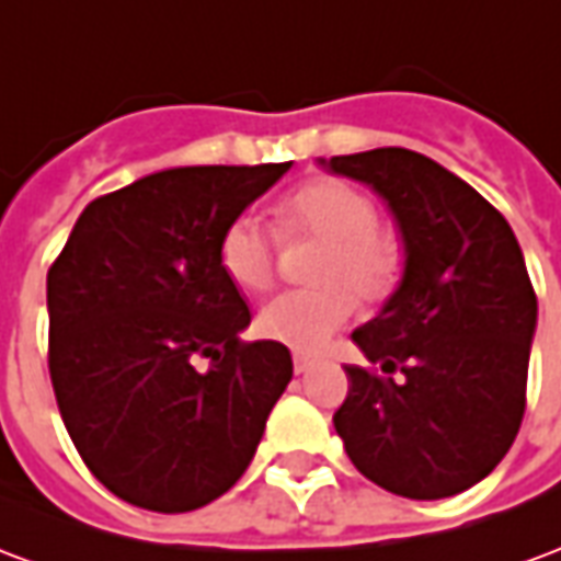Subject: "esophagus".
Masks as SVG:
<instances>
[{
  "mask_svg": "<svg viewBox=\"0 0 561 561\" xmlns=\"http://www.w3.org/2000/svg\"><path fill=\"white\" fill-rule=\"evenodd\" d=\"M293 367H296V374H308L310 367H313V355L296 353L293 355Z\"/></svg>",
  "mask_w": 561,
  "mask_h": 561,
  "instance_id": "1",
  "label": "esophagus"
}]
</instances>
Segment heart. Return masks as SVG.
<instances>
[{"instance_id": "b5f03b06", "label": "heart", "mask_w": 561, "mask_h": 561, "mask_svg": "<svg viewBox=\"0 0 561 561\" xmlns=\"http://www.w3.org/2000/svg\"><path fill=\"white\" fill-rule=\"evenodd\" d=\"M275 215L284 239L317 236L322 248L310 265V280L317 286L277 293L256 313V331L268 341L317 350L353 317L355 298L362 305H379L398 289L403 241L379 224L376 203L358 185L334 175L310 179L277 203ZM218 263L230 284L260 293L275 277V232L256 215L232 218L220 232Z\"/></svg>"}]
</instances>
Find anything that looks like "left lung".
<instances>
[{
    "instance_id": "left-lung-1",
    "label": "left lung",
    "mask_w": 561,
    "mask_h": 561,
    "mask_svg": "<svg viewBox=\"0 0 561 561\" xmlns=\"http://www.w3.org/2000/svg\"><path fill=\"white\" fill-rule=\"evenodd\" d=\"M320 163L386 199L407 251L394 296L353 331L370 365L346 367L334 431L388 493H463L508 454L526 412L538 298L520 244L476 187L419 151Z\"/></svg>"
}]
</instances>
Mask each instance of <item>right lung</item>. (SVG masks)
Returning <instances> with one entry per match:
<instances>
[{
	"mask_svg": "<svg viewBox=\"0 0 561 561\" xmlns=\"http://www.w3.org/2000/svg\"><path fill=\"white\" fill-rule=\"evenodd\" d=\"M293 167H175L92 199L47 272L53 391L89 472L182 514L244 476L293 379L218 263L224 227Z\"/></svg>",
	"mask_w": 561,
	"mask_h": 561,
	"instance_id": "1",
	"label": "right lung"
}]
</instances>
